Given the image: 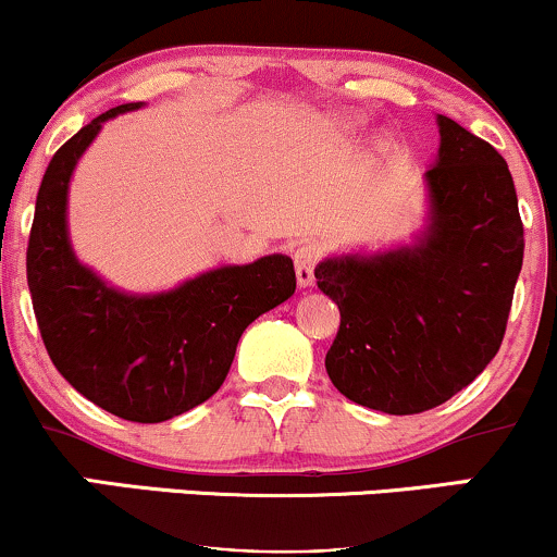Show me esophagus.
<instances>
[{
    "mask_svg": "<svg viewBox=\"0 0 557 557\" xmlns=\"http://www.w3.org/2000/svg\"><path fill=\"white\" fill-rule=\"evenodd\" d=\"M322 259V246L319 243H300L293 253V261H296V277L300 287H311L314 285V270Z\"/></svg>",
    "mask_w": 557,
    "mask_h": 557,
    "instance_id": "obj_1",
    "label": "esophagus"
}]
</instances>
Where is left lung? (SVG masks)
Here are the masks:
<instances>
[{"label": "left lung", "instance_id": "8db88e82", "mask_svg": "<svg viewBox=\"0 0 557 557\" xmlns=\"http://www.w3.org/2000/svg\"><path fill=\"white\" fill-rule=\"evenodd\" d=\"M437 127L426 225L413 243L327 257L314 270L341 309L324 359L332 385L395 417L450 400L495 359L523 261L505 159L445 114Z\"/></svg>", "mask_w": 557, "mask_h": 557}]
</instances>
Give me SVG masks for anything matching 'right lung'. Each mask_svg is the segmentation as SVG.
Listing matches in <instances>:
<instances>
[{
	"instance_id": "right-lung-1",
	"label": "right lung",
	"mask_w": 557,
	"mask_h": 557,
	"mask_svg": "<svg viewBox=\"0 0 557 557\" xmlns=\"http://www.w3.org/2000/svg\"><path fill=\"white\" fill-rule=\"evenodd\" d=\"M131 101L99 114L52 157L28 238L30 300L49 359L83 398L114 417L157 424L220 389L243 330L296 293L285 253L225 264L162 293H125L81 264L67 230L70 177Z\"/></svg>"
}]
</instances>
